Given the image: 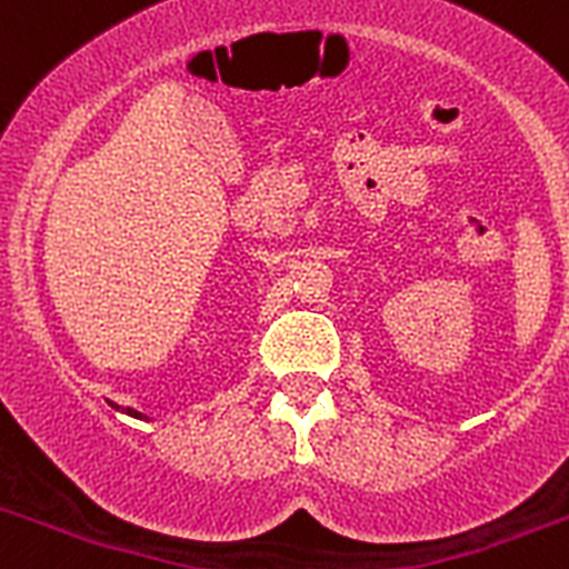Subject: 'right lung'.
<instances>
[{
	"mask_svg": "<svg viewBox=\"0 0 569 569\" xmlns=\"http://www.w3.org/2000/svg\"><path fill=\"white\" fill-rule=\"evenodd\" d=\"M110 405H113V401H110ZM113 407H116V410H119V405H113ZM124 413L133 416V419H144V416L139 413V410H133V407H128V410H124Z\"/></svg>",
	"mask_w": 569,
	"mask_h": 569,
	"instance_id": "add662e5",
	"label": "right lung"
}]
</instances>
